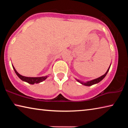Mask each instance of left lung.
Wrapping results in <instances>:
<instances>
[{"mask_svg": "<svg viewBox=\"0 0 128 128\" xmlns=\"http://www.w3.org/2000/svg\"><path fill=\"white\" fill-rule=\"evenodd\" d=\"M111 64H110L109 68H108V70H107V72H106V73H105L104 74H103V76H102L99 77L98 78H96V79H94V80H90V81H86V82H84V81H80V80H78L77 78H75V79H76V80L77 82H78L79 83H80V84H82V85H85V86H92V85H94V84H96L99 83V82H100L104 78L106 77V76L107 75L108 72V71H109V69L110 68V66H111Z\"/></svg>", "mask_w": 128, "mask_h": 128, "instance_id": "1", "label": "left lung"}]
</instances>
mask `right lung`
Here are the masks:
<instances>
[{"instance_id": "1", "label": "right lung", "mask_w": 128, "mask_h": 128, "mask_svg": "<svg viewBox=\"0 0 128 128\" xmlns=\"http://www.w3.org/2000/svg\"><path fill=\"white\" fill-rule=\"evenodd\" d=\"M12 66L17 76L20 78L22 81L28 82V83H29L30 84H32V85H33L34 84H38V83H40L41 82H43L48 77L47 76H42V77H29L23 76L19 74V73L17 72V70H16V69L14 68V66L13 65H12Z\"/></svg>"}]
</instances>
